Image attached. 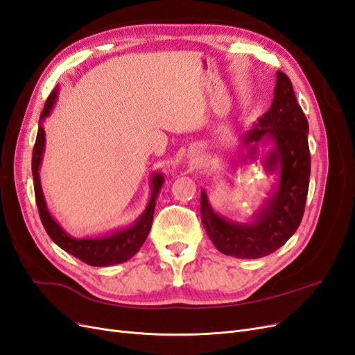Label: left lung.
Wrapping results in <instances>:
<instances>
[{
	"label": "left lung",
	"instance_id": "obj_1",
	"mask_svg": "<svg viewBox=\"0 0 355 355\" xmlns=\"http://www.w3.org/2000/svg\"><path fill=\"white\" fill-rule=\"evenodd\" d=\"M308 130L292 81L284 72L277 71L271 108L244 133L243 146L247 153L241 155V163L245 164L262 154V166L270 175H277V184L250 222L220 216L210 206L206 191L201 189V222L219 252L240 259H257L280 249L296 232L309 187ZM268 143L272 148L263 155Z\"/></svg>",
	"mask_w": 355,
	"mask_h": 355
}]
</instances>
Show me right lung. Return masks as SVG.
<instances>
[{
    "label": "right lung",
    "instance_id": "add662e5",
    "mask_svg": "<svg viewBox=\"0 0 355 355\" xmlns=\"http://www.w3.org/2000/svg\"><path fill=\"white\" fill-rule=\"evenodd\" d=\"M58 93L59 87H55L50 93L49 99L46 101L44 110H42L40 116L34 153H32V178H34L35 201L38 206L41 222L44 225L49 237L55 241L60 249L75 257H78L84 263L92 266H110L123 263L139 252V249H141L142 244L145 243L149 231H151L155 202L161 187L164 184V176L161 171H157V173L151 176V197H149L144 213L132 225H128L125 228H118L115 231L101 235V237H71L69 234L63 231V228L56 222V219L50 214L44 194H42L40 180V167L42 161V154H44L46 148V132L44 127H42V123H44L46 118L51 114L53 106H55L58 99Z\"/></svg>",
    "mask_w": 355,
    "mask_h": 355
}]
</instances>
